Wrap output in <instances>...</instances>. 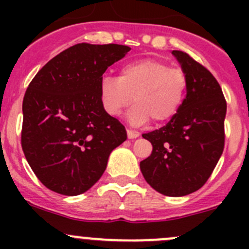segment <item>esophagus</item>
Returning <instances> with one entry per match:
<instances>
[{
  "label": "esophagus",
  "mask_w": 249,
  "mask_h": 249,
  "mask_svg": "<svg viewBox=\"0 0 249 249\" xmlns=\"http://www.w3.org/2000/svg\"><path fill=\"white\" fill-rule=\"evenodd\" d=\"M126 134H127V137H129L130 140H134V139H137V137L140 136V134H137L136 131H132V130H126Z\"/></svg>",
  "instance_id": "esophagus-1"
}]
</instances>
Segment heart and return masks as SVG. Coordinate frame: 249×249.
I'll list each match as a JSON object with an SVG mask.
<instances>
[{
    "instance_id": "heart-1",
    "label": "heart",
    "mask_w": 249,
    "mask_h": 249,
    "mask_svg": "<svg viewBox=\"0 0 249 249\" xmlns=\"http://www.w3.org/2000/svg\"><path fill=\"white\" fill-rule=\"evenodd\" d=\"M187 74L182 69L170 67L157 59H142L123 66L119 77L106 76L100 94L107 114L118 117L131 105L127 120L140 126L152 119L165 123L177 113L187 91Z\"/></svg>"
}]
</instances>
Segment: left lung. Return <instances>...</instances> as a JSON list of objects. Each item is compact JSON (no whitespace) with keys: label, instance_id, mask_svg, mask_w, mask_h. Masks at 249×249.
Instances as JSON below:
<instances>
[{"label":"left lung","instance_id":"left-lung-1","mask_svg":"<svg viewBox=\"0 0 249 249\" xmlns=\"http://www.w3.org/2000/svg\"><path fill=\"white\" fill-rule=\"evenodd\" d=\"M172 54L187 74V96L165 126L142 135L153 150L140 167L160 194L184 196L207 182L222 155L227 101L205 66L180 50Z\"/></svg>","mask_w":249,"mask_h":249}]
</instances>
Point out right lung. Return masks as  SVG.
Listing matches in <instances>:
<instances>
[{
  "mask_svg": "<svg viewBox=\"0 0 249 249\" xmlns=\"http://www.w3.org/2000/svg\"><path fill=\"white\" fill-rule=\"evenodd\" d=\"M131 50L120 44L78 43L48 61L22 101L21 147L42 184L74 196L101 178L124 125L104 109L102 74Z\"/></svg>",
  "mask_w": 249,
  "mask_h": 249,
  "instance_id": "right-lung-1",
  "label": "right lung"
}]
</instances>
